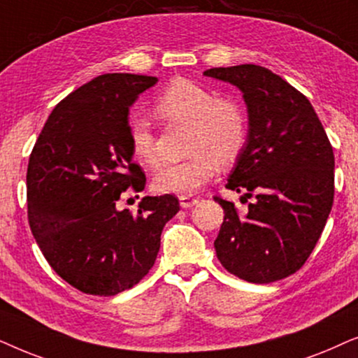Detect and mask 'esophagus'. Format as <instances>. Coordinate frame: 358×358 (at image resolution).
Instances as JSON below:
<instances>
[{"instance_id":"34e87169","label":"esophagus","mask_w":358,"mask_h":358,"mask_svg":"<svg viewBox=\"0 0 358 358\" xmlns=\"http://www.w3.org/2000/svg\"><path fill=\"white\" fill-rule=\"evenodd\" d=\"M180 199V206L182 208H192V206H194V204L198 203V199L196 198H192V196H185V194H182V196L178 198Z\"/></svg>"}]
</instances>
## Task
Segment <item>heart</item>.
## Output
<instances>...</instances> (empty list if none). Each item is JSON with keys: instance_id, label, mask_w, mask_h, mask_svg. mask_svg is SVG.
Segmentation results:
<instances>
[{"instance_id": "heart-1", "label": "heart", "mask_w": 358, "mask_h": 358, "mask_svg": "<svg viewBox=\"0 0 358 358\" xmlns=\"http://www.w3.org/2000/svg\"><path fill=\"white\" fill-rule=\"evenodd\" d=\"M155 114L169 124H189V159L166 164L154 176V187L162 193H196L213 178L217 162L231 164L244 149L249 121L244 108L236 99L217 94L192 80L171 82L155 99ZM132 154L141 164L155 166L159 162L157 141L150 124L144 117L129 124Z\"/></svg>"}]
</instances>
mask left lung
<instances>
[{"label": "left lung", "mask_w": 358, "mask_h": 358, "mask_svg": "<svg viewBox=\"0 0 358 358\" xmlns=\"http://www.w3.org/2000/svg\"><path fill=\"white\" fill-rule=\"evenodd\" d=\"M242 92L249 134L226 188L255 196L247 214L224 209L214 241L229 273L250 283L287 278L304 265L334 201V152L309 99L260 65L209 69Z\"/></svg>", "instance_id": "8db88e82"}]
</instances>
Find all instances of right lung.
Instances as JSON below:
<instances>
[{"instance_id":"obj_1","label":"right lung","mask_w":358,"mask_h":358,"mask_svg":"<svg viewBox=\"0 0 358 358\" xmlns=\"http://www.w3.org/2000/svg\"><path fill=\"white\" fill-rule=\"evenodd\" d=\"M159 82L132 73L99 75L57 104L27 165L32 236L60 278L88 294L114 296L154 266L164 226L178 213L173 194L144 196L119 211L145 175L132 162L129 108Z\"/></svg>"}]
</instances>
